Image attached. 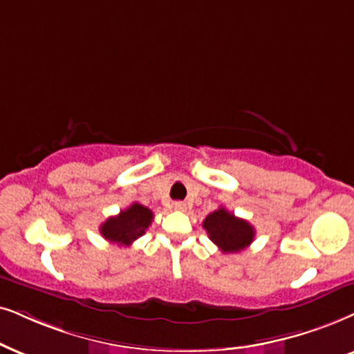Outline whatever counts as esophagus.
I'll return each instance as SVG.
<instances>
[{
  "mask_svg": "<svg viewBox=\"0 0 354 354\" xmlns=\"http://www.w3.org/2000/svg\"><path fill=\"white\" fill-rule=\"evenodd\" d=\"M173 205H174V209H176V210H185L186 209V204L183 203V201H176V203H174Z\"/></svg>",
  "mask_w": 354,
  "mask_h": 354,
  "instance_id": "esophagus-1",
  "label": "esophagus"
}]
</instances>
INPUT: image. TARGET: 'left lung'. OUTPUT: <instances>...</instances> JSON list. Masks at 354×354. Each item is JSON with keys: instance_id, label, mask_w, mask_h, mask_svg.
I'll use <instances>...</instances> for the list:
<instances>
[{"instance_id": "8db88e82", "label": "left lung", "mask_w": 354, "mask_h": 354, "mask_svg": "<svg viewBox=\"0 0 354 354\" xmlns=\"http://www.w3.org/2000/svg\"><path fill=\"white\" fill-rule=\"evenodd\" d=\"M203 227L209 234V239L222 250L223 253H236L250 247L254 239V229L243 218L235 217L227 209L218 207L209 214L203 222Z\"/></svg>"}]
</instances>
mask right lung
<instances>
[{
  "label": "right lung",
  "mask_w": 354,
  "mask_h": 354,
  "mask_svg": "<svg viewBox=\"0 0 354 354\" xmlns=\"http://www.w3.org/2000/svg\"><path fill=\"white\" fill-rule=\"evenodd\" d=\"M153 221V212L145 205L133 203L131 207L120 210L118 216L109 217L100 227L101 235L111 243L129 247L142 236Z\"/></svg>",
  "instance_id": "obj_1"
}]
</instances>
